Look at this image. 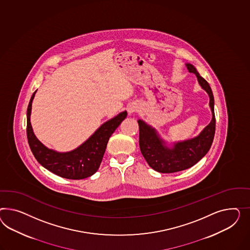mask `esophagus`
Returning a JSON list of instances; mask_svg holds the SVG:
<instances>
[{"label":"esophagus","mask_w":250,"mask_h":250,"mask_svg":"<svg viewBox=\"0 0 250 250\" xmlns=\"http://www.w3.org/2000/svg\"><path fill=\"white\" fill-rule=\"evenodd\" d=\"M127 111H128L129 115H132L133 113H135V111H136V107H135L134 105H130V106L127 108Z\"/></svg>","instance_id":"34e87169"}]
</instances>
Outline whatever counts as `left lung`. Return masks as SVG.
I'll use <instances>...</instances> for the list:
<instances>
[{
	"label": "left lung",
	"mask_w": 250,
	"mask_h": 250,
	"mask_svg": "<svg viewBox=\"0 0 250 250\" xmlns=\"http://www.w3.org/2000/svg\"><path fill=\"white\" fill-rule=\"evenodd\" d=\"M190 73L196 75L201 87L209 95V106L212 120L199 135L188 140L174 143L168 147L157 134L156 130L138 120L139 146L143 156L150 167L159 173H175L189 168L202 159L209 151L216 130V117L214 111V96L208 83L206 81L191 63L186 64Z\"/></svg>",
	"instance_id": "1"
}]
</instances>
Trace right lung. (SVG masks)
<instances>
[{"label":"right lung","mask_w":250,"mask_h":250,"mask_svg":"<svg viewBox=\"0 0 250 250\" xmlns=\"http://www.w3.org/2000/svg\"><path fill=\"white\" fill-rule=\"evenodd\" d=\"M37 91V90H36ZM34 92L27 108V139L34 157L41 165L57 176L67 179H83L98 170L110 136L126 117L124 111L103 124L80 146L70 152L59 153L43 146L34 135L30 121Z\"/></svg>","instance_id":"add662e5"}]
</instances>
